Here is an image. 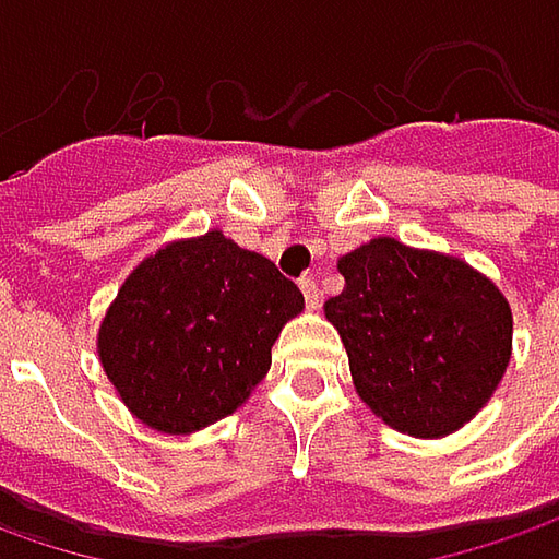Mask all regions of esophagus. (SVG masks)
Listing matches in <instances>:
<instances>
[{
	"label": "esophagus",
	"instance_id": "1",
	"mask_svg": "<svg viewBox=\"0 0 559 559\" xmlns=\"http://www.w3.org/2000/svg\"><path fill=\"white\" fill-rule=\"evenodd\" d=\"M298 286H301V292H305V305H308V308H320V298H323V295H320V286H317V280H313V276H305V280H301V283H298Z\"/></svg>",
	"mask_w": 559,
	"mask_h": 559
}]
</instances>
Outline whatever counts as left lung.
I'll return each mask as SVG.
<instances>
[{
	"mask_svg": "<svg viewBox=\"0 0 559 559\" xmlns=\"http://www.w3.org/2000/svg\"><path fill=\"white\" fill-rule=\"evenodd\" d=\"M323 305L360 401L414 439H441L495 395L513 348L501 289L461 258L379 236L338 258Z\"/></svg>",
	"mask_w": 559,
	"mask_h": 559,
	"instance_id": "left-lung-1",
	"label": "left lung"
}]
</instances>
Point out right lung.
Listing matches in <instances>:
<instances>
[{
  "label": "right lung",
  "mask_w": 559,
  "mask_h": 559,
  "mask_svg": "<svg viewBox=\"0 0 559 559\" xmlns=\"http://www.w3.org/2000/svg\"><path fill=\"white\" fill-rule=\"evenodd\" d=\"M305 295L273 261L211 229L148 254L98 326V360L145 426L186 436L229 417L267 376Z\"/></svg>",
  "instance_id": "1"
}]
</instances>
